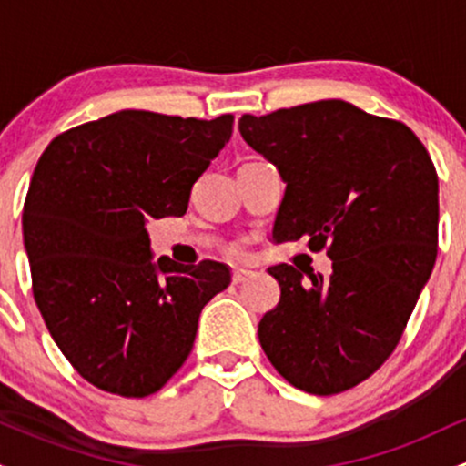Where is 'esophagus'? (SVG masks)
<instances>
[{
  "label": "esophagus",
  "instance_id": "1",
  "mask_svg": "<svg viewBox=\"0 0 466 466\" xmlns=\"http://www.w3.org/2000/svg\"><path fill=\"white\" fill-rule=\"evenodd\" d=\"M251 276H254V271H251V269H234L232 271V282H234V285H240V282H245Z\"/></svg>",
  "mask_w": 466,
  "mask_h": 466
}]
</instances>
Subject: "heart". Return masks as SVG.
<instances>
[{
  "instance_id": "obj_1",
  "label": "heart",
  "mask_w": 466,
  "mask_h": 466,
  "mask_svg": "<svg viewBox=\"0 0 466 466\" xmlns=\"http://www.w3.org/2000/svg\"><path fill=\"white\" fill-rule=\"evenodd\" d=\"M229 254L237 256V258H238V256H243V254H245V248H243V245H234V248L229 249Z\"/></svg>"
}]
</instances>
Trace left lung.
Instances as JSON below:
<instances>
[{"mask_svg": "<svg viewBox=\"0 0 466 466\" xmlns=\"http://www.w3.org/2000/svg\"><path fill=\"white\" fill-rule=\"evenodd\" d=\"M243 140L287 184L276 243L309 237L333 274L269 267L280 302L258 339L291 386L344 392L397 349L438 245V175L403 122L344 100H318L238 120Z\"/></svg>", "mask_w": 466, "mask_h": 466, "instance_id": "1", "label": "left lung"}]
</instances>
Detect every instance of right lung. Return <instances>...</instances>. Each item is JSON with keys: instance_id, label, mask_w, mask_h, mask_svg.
<instances>
[{"instance_id": "1", "label": "right lung", "mask_w": 466, "mask_h": 466, "mask_svg": "<svg viewBox=\"0 0 466 466\" xmlns=\"http://www.w3.org/2000/svg\"><path fill=\"white\" fill-rule=\"evenodd\" d=\"M232 125L125 109L61 133L36 162L21 218L32 293L67 361L105 392H157L232 280L215 260H153L147 232L186 215Z\"/></svg>"}]
</instances>
